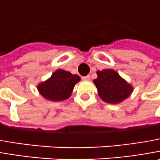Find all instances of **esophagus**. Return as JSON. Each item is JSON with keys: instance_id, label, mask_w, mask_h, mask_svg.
<instances>
[{"instance_id": "esophagus-1", "label": "esophagus", "mask_w": 160, "mask_h": 160, "mask_svg": "<svg viewBox=\"0 0 160 160\" xmlns=\"http://www.w3.org/2000/svg\"><path fill=\"white\" fill-rule=\"evenodd\" d=\"M82 79L84 80H90V76H89V75H87V76L82 77Z\"/></svg>"}]
</instances>
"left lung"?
<instances>
[{
  "label": "left lung",
  "instance_id": "obj_1",
  "mask_svg": "<svg viewBox=\"0 0 160 160\" xmlns=\"http://www.w3.org/2000/svg\"><path fill=\"white\" fill-rule=\"evenodd\" d=\"M97 78L94 80L98 95L109 103H118L129 97L133 91L132 86L123 80L114 70L98 71Z\"/></svg>",
  "mask_w": 160,
  "mask_h": 160
}]
</instances>
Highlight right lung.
<instances>
[{
  "instance_id": "1",
  "label": "right lung",
  "mask_w": 160,
  "mask_h": 160,
  "mask_svg": "<svg viewBox=\"0 0 160 160\" xmlns=\"http://www.w3.org/2000/svg\"><path fill=\"white\" fill-rule=\"evenodd\" d=\"M80 80V76L70 72L58 69L52 76L38 86V90L44 98L50 101H63L69 98L76 83Z\"/></svg>"
}]
</instances>
